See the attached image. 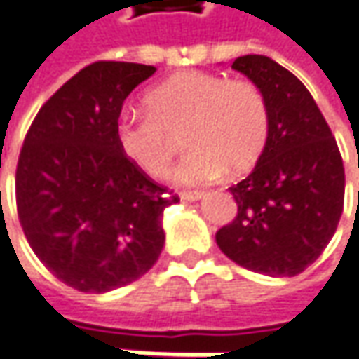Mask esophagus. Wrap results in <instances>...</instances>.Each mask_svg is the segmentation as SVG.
Wrapping results in <instances>:
<instances>
[{
  "label": "esophagus",
  "instance_id": "1",
  "mask_svg": "<svg viewBox=\"0 0 359 359\" xmlns=\"http://www.w3.org/2000/svg\"><path fill=\"white\" fill-rule=\"evenodd\" d=\"M204 192L203 191H182L180 192V198L182 201H189V203H192V201H198V198H203Z\"/></svg>",
  "mask_w": 359,
  "mask_h": 359
}]
</instances>
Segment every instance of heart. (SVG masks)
Returning a JSON list of instances; mask_svg holds the SVG:
<instances>
[{
  "mask_svg": "<svg viewBox=\"0 0 359 359\" xmlns=\"http://www.w3.org/2000/svg\"><path fill=\"white\" fill-rule=\"evenodd\" d=\"M147 113H123L115 125L121 153L151 177L167 175L175 137L182 133L187 155L172 177L184 184L244 172L264 151L268 105L250 81L217 73L180 71L144 95Z\"/></svg>",
  "mask_w": 359,
  "mask_h": 359,
  "instance_id": "1",
  "label": "heart"
}]
</instances>
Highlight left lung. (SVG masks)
I'll use <instances>...</instances> for the list:
<instances>
[{
    "mask_svg": "<svg viewBox=\"0 0 359 359\" xmlns=\"http://www.w3.org/2000/svg\"><path fill=\"white\" fill-rule=\"evenodd\" d=\"M262 91L270 130L254 170L232 184L236 218L217 232L232 262L266 276H296L332 241L346 175L336 139L310 91L270 57L234 59Z\"/></svg>",
    "mask_w": 359,
    "mask_h": 359,
    "instance_id": "1",
    "label": "left lung"
}]
</instances>
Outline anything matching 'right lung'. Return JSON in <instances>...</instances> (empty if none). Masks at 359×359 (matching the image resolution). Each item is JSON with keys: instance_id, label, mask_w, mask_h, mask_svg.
Wrapping results in <instances>:
<instances>
[{"instance_id": "add662e5", "label": "right lung", "mask_w": 359, "mask_h": 359, "mask_svg": "<svg viewBox=\"0 0 359 359\" xmlns=\"http://www.w3.org/2000/svg\"><path fill=\"white\" fill-rule=\"evenodd\" d=\"M156 69L97 61L33 118L19 153L15 201L45 268L79 292L127 286L158 260L163 210L179 196L121 153L115 125L129 93Z\"/></svg>"}]
</instances>
